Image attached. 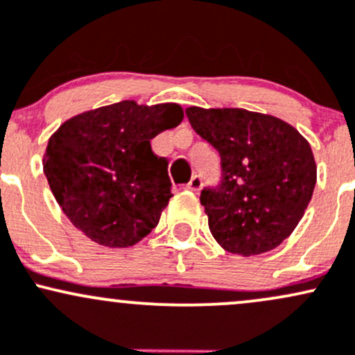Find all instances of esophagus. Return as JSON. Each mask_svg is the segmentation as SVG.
<instances>
[{
	"mask_svg": "<svg viewBox=\"0 0 355 355\" xmlns=\"http://www.w3.org/2000/svg\"><path fill=\"white\" fill-rule=\"evenodd\" d=\"M201 186H202L201 176H193V178H191V181L188 182V184H186V188L191 189V191H194V193H198V191L201 189Z\"/></svg>",
	"mask_w": 355,
	"mask_h": 355,
	"instance_id": "obj_1",
	"label": "esophagus"
}]
</instances>
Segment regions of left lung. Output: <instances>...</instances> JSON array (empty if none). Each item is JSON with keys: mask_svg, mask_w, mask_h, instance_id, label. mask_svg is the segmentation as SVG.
Returning a JSON list of instances; mask_svg holds the SVG:
<instances>
[{"mask_svg": "<svg viewBox=\"0 0 355 355\" xmlns=\"http://www.w3.org/2000/svg\"><path fill=\"white\" fill-rule=\"evenodd\" d=\"M221 157V182L201 191L208 225L226 252L252 257L292 234L312 199L317 166L295 127L245 109H186Z\"/></svg>", "mask_w": 355, "mask_h": 355, "instance_id": "obj_1", "label": "left lung"}]
</instances>
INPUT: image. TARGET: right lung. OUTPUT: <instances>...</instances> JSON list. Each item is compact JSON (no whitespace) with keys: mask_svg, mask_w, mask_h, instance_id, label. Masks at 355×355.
Instances as JSON below:
<instances>
[{"mask_svg":"<svg viewBox=\"0 0 355 355\" xmlns=\"http://www.w3.org/2000/svg\"><path fill=\"white\" fill-rule=\"evenodd\" d=\"M178 103L122 101L63 122L43 156L51 193L92 241L127 248L157 226L171 194L167 161L150 139L181 124Z\"/></svg>","mask_w":355,"mask_h":355,"instance_id":"1","label":"right lung"}]
</instances>
